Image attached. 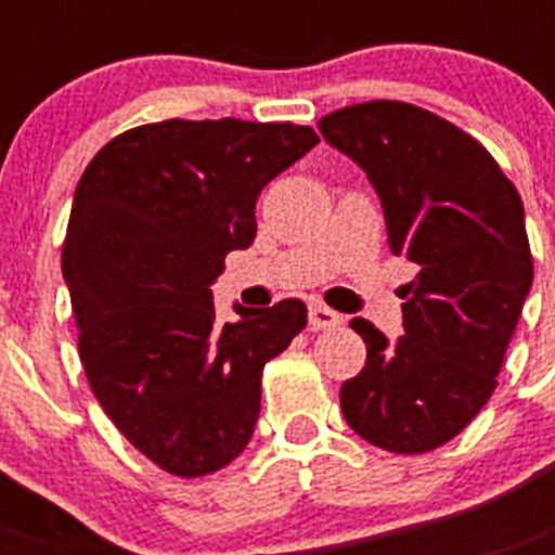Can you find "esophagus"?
<instances>
[{"instance_id":"esophagus-1","label":"esophagus","mask_w":555,"mask_h":555,"mask_svg":"<svg viewBox=\"0 0 555 555\" xmlns=\"http://www.w3.org/2000/svg\"><path fill=\"white\" fill-rule=\"evenodd\" d=\"M308 322H311L313 331H331V327L341 325V313L331 311V308L320 306V302H313L308 308Z\"/></svg>"}]
</instances>
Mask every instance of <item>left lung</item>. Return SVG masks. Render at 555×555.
I'll return each mask as SVG.
<instances>
[{
    "mask_svg": "<svg viewBox=\"0 0 555 555\" xmlns=\"http://www.w3.org/2000/svg\"><path fill=\"white\" fill-rule=\"evenodd\" d=\"M320 132L364 169L389 249L416 267L403 336L350 322L366 364L341 386V411L377 448L428 453L467 428L498 386L533 283L522 199L473 135L423 107H341Z\"/></svg>",
    "mask_w": 555,
    "mask_h": 555,
    "instance_id": "obj_1",
    "label": "left lung"
}]
</instances>
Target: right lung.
Here are the masks:
<instances>
[{"mask_svg": "<svg viewBox=\"0 0 555 555\" xmlns=\"http://www.w3.org/2000/svg\"><path fill=\"white\" fill-rule=\"evenodd\" d=\"M320 144L311 127L169 119L127 130L82 171L63 281L80 361L113 425L171 475L222 469L253 439L261 372L306 327L302 300L233 302L210 286L255 238L269 180Z\"/></svg>", "mask_w": 555, "mask_h": 555, "instance_id": "add662e5", "label": "right lung"}]
</instances>
